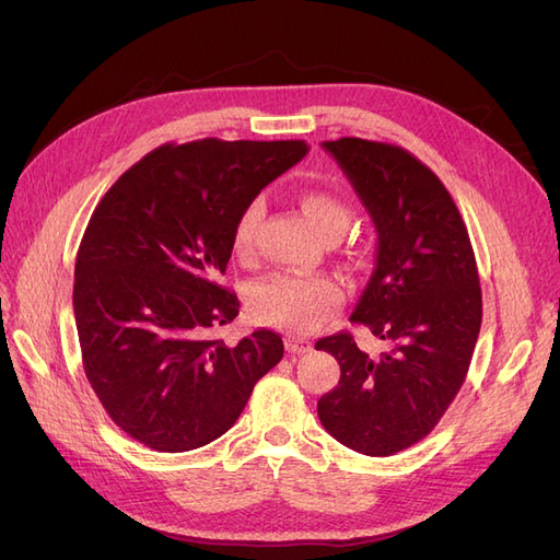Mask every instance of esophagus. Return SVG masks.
<instances>
[{
	"instance_id": "obj_1",
	"label": "esophagus",
	"mask_w": 560,
	"mask_h": 560,
	"mask_svg": "<svg viewBox=\"0 0 560 560\" xmlns=\"http://www.w3.org/2000/svg\"><path fill=\"white\" fill-rule=\"evenodd\" d=\"M284 343H287V350H290L292 354H303L313 348L308 338H301V336H287Z\"/></svg>"
}]
</instances>
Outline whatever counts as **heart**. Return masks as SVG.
Masks as SVG:
<instances>
[{
  "label": "heart",
  "mask_w": 560,
  "mask_h": 560,
  "mask_svg": "<svg viewBox=\"0 0 560 560\" xmlns=\"http://www.w3.org/2000/svg\"><path fill=\"white\" fill-rule=\"evenodd\" d=\"M299 206L322 238H341L350 226V206L331 191L306 189L299 196ZM264 210V200L254 198L235 219L233 249L241 259H249L257 249ZM341 301V284L329 276H270L252 287L247 306L252 317L264 325L306 334L319 327Z\"/></svg>",
  "instance_id": "1"
}]
</instances>
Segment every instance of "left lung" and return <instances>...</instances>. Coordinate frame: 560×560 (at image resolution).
<instances>
[{
	"label": "left lung",
	"mask_w": 560,
	"mask_h": 560,
	"mask_svg": "<svg viewBox=\"0 0 560 560\" xmlns=\"http://www.w3.org/2000/svg\"><path fill=\"white\" fill-rule=\"evenodd\" d=\"M343 167L376 224V268L354 325L389 341L369 358L352 334L319 338L341 381L317 401L343 446L385 457L425 439L463 387L481 329V287L469 233L425 163L387 142H322Z\"/></svg>",
	"instance_id": "obj_1"
}]
</instances>
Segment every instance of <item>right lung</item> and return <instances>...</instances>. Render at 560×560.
I'll use <instances>...</instances> for the list:
<instances>
[{
	"instance_id": "add662e5",
	"label": "right lung",
	"mask_w": 560,
	"mask_h": 560,
	"mask_svg": "<svg viewBox=\"0 0 560 560\" xmlns=\"http://www.w3.org/2000/svg\"><path fill=\"white\" fill-rule=\"evenodd\" d=\"M306 154L303 140L167 142L97 202L74 266L77 334L93 393L135 442L161 453L214 442L282 360L276 331L238 346L212 336L241 308L217 278L243 208Z\"/></svg>"
}]
</instances>
